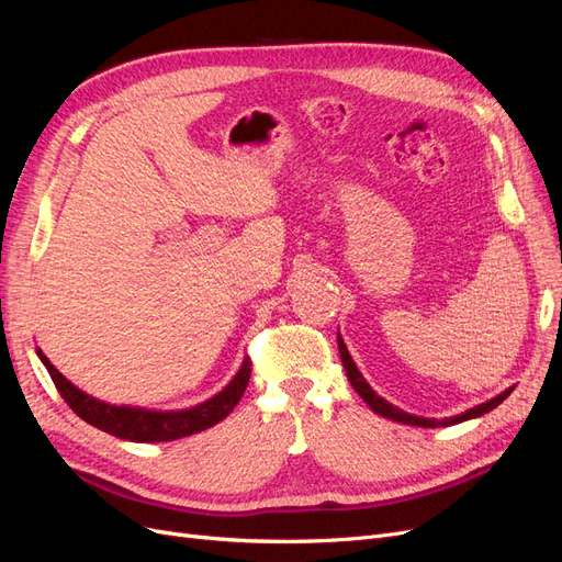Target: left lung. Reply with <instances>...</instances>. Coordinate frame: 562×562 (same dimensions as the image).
<instances>
[{
	"label": "left lung",
	"instance_id": "8db88e82",
	"mask_svg": "<svg viewBox=\"0 0 562 562\" xmlns=\"http://www.w3.org/2000/svg\"><path fill=\"white\" fill-rule=\"evenodd\" d=\"M337 347H339V359H342V366H345V370H347V378H349L351 386L356 389V394H359V396L370 405V411L382 415V417H386V419H394V422H401V424H411V427L436 429V427H450V424H459V422H467V419H473V417H481V415H485V413H490V411H495V407L514 391V386H508L506 391H502L499 396L490 398V401H485V403H481V405H475V407H469L467 413H459V415H454V417H443V419L419 417V415H411V413L401 411V407H396V405H391L389 401H384V398L378 394V391H372V386H370V384L366 382V378L361 375V370L356 368V363H353V359H351V353H349V349H347V345H345V339H342V335H339V333H337Z\"/></svg>",
	"mask_w": 562,
	"mask_h": 562
}]
</instances>
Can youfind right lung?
Instances as JSON below:
<instances>
[{
	"label": "right lung",
	"instance_id": "obj_1",
	"mask_svg": "<svg viewBox=\"0 0 562 562\" xmlns=\"http://www.w3.org/2000/svg\"><path fill=\"white\" fill-rule=\"evenodd\" d=\"M37 356L65 403L83 422H89L91 427L108 431L116 438L133 440V443H161V440H178L203 429H211L213 424L223 422L234 411V405L241 401L250 380V361L244 359L239 372L229 380V384L209 401L196 403L192 407H182V411H151V407L114 405L89 396L87 391H81L63 372H58V368L46 359L40 347Z\"/></svg>",
	"mask_w": 562,
	"mask_h": 562
}]
</instances>
